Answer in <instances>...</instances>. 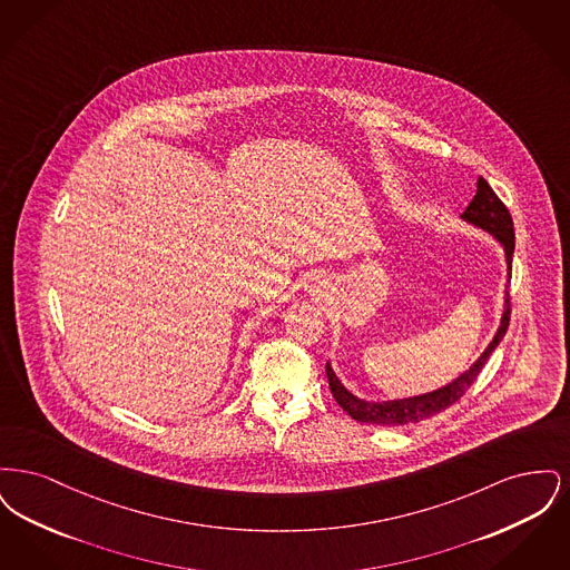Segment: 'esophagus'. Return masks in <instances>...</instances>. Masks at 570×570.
<instances>
[{"instance_id":"34e87169","label":"esophagus","mask_w":570,"mask_h":570,"mask_svg":"<svg viewBox=\"0 0 570 570\" xmlns=\"http://www.w3.org/2000/svg\"><path fill=\"white\" fill-rule=\"evenodd\" d=\"M305 288L309 295H323L326 291V279L323 275H314V277H309Z\"/></svg>"}]
</instances>
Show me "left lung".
I'll use <instances>...</instances> for the list:
<instances>
[{"instance_id": "obj_1", "label": "left lung", "mask_w": 570, "mask_h": 570, "mask_svg": "<svg viewBox=\"0 0 570 570\" xmlns=\"http://www.w3.org/2000/svg\"><path fill=\"white\" fill-rule=\"evenodd\" d=\"M461 217L483 230L491 233L507 254V267L509 275L513 269V252H515V228H513V217L509 214L507 205L495 196V191L491 190L488 181L483 177H479L476 184V194L472 198V203L465 207V212ZM511 321V297L507 293L504 297V314H502V323L498 326L493 340L489 342L485 353L481 354L470 370H465L460 379L453 380L451 384L425 393V395H416V397H406V400H393V402H365L354 397L353 393L337 380L333 374L331 365L326 363V379H328V389L335 397V402L344 407L346 414H351L354 421L358 423H370V425H407V423H419L423 419H430L438 412L453 406L461 395L470 389V384L481 374L483 365L488 363L489 354L495 351V346L502 342L507 328Z\"/></svg>"}]
</instances>
